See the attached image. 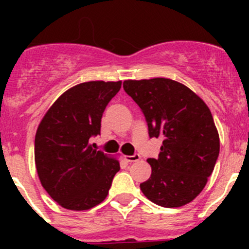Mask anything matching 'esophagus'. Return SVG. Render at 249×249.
<instances>
[{
    "label": "esophagus",
    "instance_id": "obj_1",
    "mask_svg": "<svg viewBox=\"0 0 249 249\" xmlns=\"http://www.w3.org/2000/svg\"><path fill=\"white\" fill-rule=\"evenodd\" d=\"M140 159H141V157H140V154H137V153L125 157V160H126L127 162H136V161H139Z\"/></svg>",
    "mask_w": 249,
    "mask_h": 249
}]
</instances>
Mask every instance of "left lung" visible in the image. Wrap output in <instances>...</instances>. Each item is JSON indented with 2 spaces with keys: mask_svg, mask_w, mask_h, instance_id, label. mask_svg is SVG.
<instances>
[{
  "mask_svg": "<svg viewBox=\"0 0 249 249\" xmlns=\"http://www.w3.org/2000/svg\"><path fill=\"white\" fill-rule=\"evenodd\" d=\"M125 92L139 105L150 139L161 137L152 175L140 187L150 201L180 207L207 183L219 155V136L211 110L189 88L167 78L125 80Z\"/></svg>",
  "mask_w": 249,
  "mask_h": 249,
  "instance_id": "obj_1",
  "label": "left lung"
}]
</instances>
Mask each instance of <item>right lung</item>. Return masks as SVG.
<instances>
[{
    "label": "right lung",
    "mask_w": 249,
    "mask_h": 249,
    "mask_svg": "<svg viewBox=\"0 0 249 249\" xmlns=\"http://www.w3.org/2000/svg\"><path fill=\"white\" fill-rule=\"evenodd\" d=\"M122 82H87L71 88L53 104L35 137L39 180L54 201L67 210L84 211L106 199L120 170L90 144L101 132V118Z\"/></svg>",
    "instance_id": "add662e5"
}]
</instances>
